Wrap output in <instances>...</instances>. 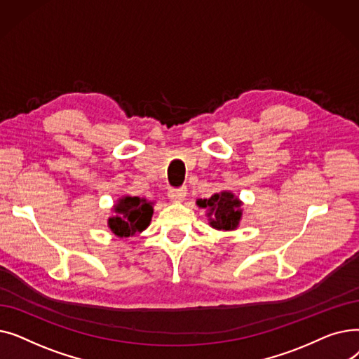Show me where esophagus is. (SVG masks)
Instances as JSON below:
<instances>
[{
	"mask_svg": "<svg viewBox=\"0 0 359 359\" xmlns=\"http://www.w3.org/2000/svg\"><path fill=\"white\" fill-rule=\"evenodd\" d=\"M186 186H182V187H177V189H170L168 191V196L172 201L175 202H182L184 198H186Z\"/></svg>",
	"mask_w": 359,
	"mask_h": 359,
	"instance_id": "obj_1",
	"label": "esophagus"
}]
</instances>
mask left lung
<instances>
[{"instance_id": "obj_1", "label": "left lung", "mask_w": 359, "mask_h": 359, "mask_svg": "<svg viewBox=\"0 0 359 359\" xmlns=\"http://www.w3.org/2000/svg\"><path fill=\"white\" fill-rule=\"evenodd\" d=\"M196 205L208 210L206 217L212 229L230 231L238 227L243 211L241 201L234 194L229 191L214 194L210 199H198Z\"/></svg>"}]
</instances>
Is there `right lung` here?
I'll return each instance as SVG.
<instances>
[{
    "instance_id": "add662e5",
    "label": "right lung",
    "mask_w": 359,
    "mask_h": 359,
    "mask_svg": "<svg viewBox=\"0 0 359 359\" xmlns=\"http://www.w3.org/2000/svg\"><path fill=\"white\" fill-rule=\"evenodd\" d=\"M115 215L107 221L109 229L118 237H132L144 231L153 217V202L140 196H122L113 206Z\"/></svg>"
}]
</instances>
